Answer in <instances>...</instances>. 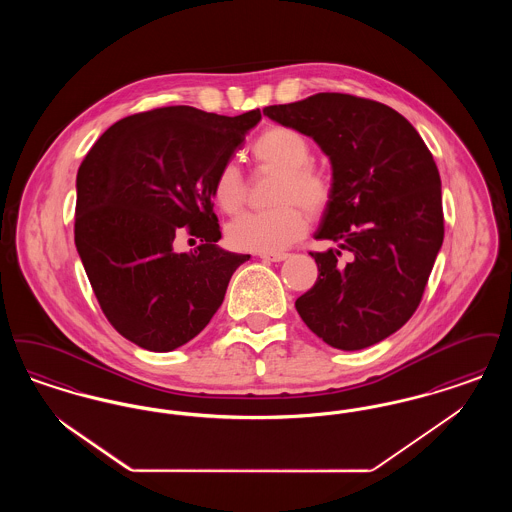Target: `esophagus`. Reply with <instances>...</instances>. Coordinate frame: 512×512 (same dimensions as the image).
<instances>
[{
    "instance_id": "1",
    "label": "esophagus",
    "mask_w": 512,
    "mask_h": 512,
    "mask_svg": "<svg viewBox=\"0 0 512 512\" xmlns=\"http://www.w3.org/2000/svg\"><path fill=\"white\" fill-rule=\"evenodd\" d=\"M261 259L268 261V263H280V261L288 259V253H263Z\"/></svg>"
}]
</instances>
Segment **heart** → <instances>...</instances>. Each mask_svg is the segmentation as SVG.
Wrapping results in <instances>:
<instances>
[{"label": "heart", "mask_w": 512, "mask_h": 512, "mask_svg": "<svg viewBox=\"0 0 512 512\" xmlns=\"http://www.w3.org/2000/svg\"><path fill=\"white\" fill-rule=\"evenodd\" d=\"M259 167L280 172L272 201L278 207L268 211L247 213L230 222L228 242L242 251L274 253L297 242L307 230V215H322L332 197L334 186L330 176L311 165V142L290 126H270L251 146ZM213 199L220 211L236 215L245 203V180L234 163L220 167L213 182ZM304 208L301 210L298 205Z\"/></svg>", "instance_id": "b5f03b06"}]
</instances>
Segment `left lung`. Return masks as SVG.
<instances>
[{
  "mask_svg": "<svg viewBox=\"0 0 512 512\" xmlns=\"http://www.w3.org/2000/svg\"><path fill=\"white\" fill-rule=\"evenodd\" d=\"M263 113L311 136L332 161L334 197L311 251L318 278L295 301L328 345L355 351L413 317L443 242L441 180L430 149L395 109L351 94H315Z\"/></svg>",
  "mask_w": 512,
  "mask_h": 512,
  "instance_id": "obj_1",
  "label": "left lung"
}]
</instances>
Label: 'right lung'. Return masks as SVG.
Returning <instances> with one entry per match:
<instances>
[{"instance_id":"add662e5","label":"right lung","mask_w":512,"mask_h":512,"mask_svg":"<svg viewBox=\"0 0 512 512\" xmlns=\"http://www.w3.org/2000/svg\"><path fill=\"white\" fill-rule=\"evenodd\" d=\"M259 121V109L224 117L159 107L115 122L84 157L74 244L103 315L126 340L172 351L219 311L249 255L217 245L213 182ZM180 231L202 244L176 254Z\"/></svg>"}]
</instances>
